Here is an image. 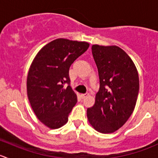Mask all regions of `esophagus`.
<instances>
[{"label":"esophagus","instance_id":"1","mask_svg":"<svg viewBox=\"0 0 158 158\" xmlns=\"http://www.w3.org/2000/svg\"><path fill=\"white\" fill-rule=\"evenodd\" d=\"M88 96H89V93H85V94H82V95H81V98H85Z\"/></svg>","mask_w":158,"mask_h":158}]
</instances>
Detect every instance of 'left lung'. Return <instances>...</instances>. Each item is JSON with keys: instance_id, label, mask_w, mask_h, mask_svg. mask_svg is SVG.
<instances>
[{"instance_id": "obj_1", "label": "left lung", "mask_w": 158, "mask_h": 158, "mask_svg": "<svg viewBox=\"0 0 158 158\" xmlns=\"http://www.w3.org/2000/svg\"><path fill=\"white\" fill-rule=\"evenodd\" d=\"M92 52L100 86L95 105L87 109V117L96 131L112 133L123 126L135 109L139 91L138 71L118 47L93 45Z\"/></svg>"}]
</instances>
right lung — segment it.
<instances>
[{"label": "right lung", "instance_id": "obj_1", "mask_svg": "<svg viewBox=\"0 0 158 158\" xmlns=\"http://www.w3.org/2000/svg\"><path fill=\"white\" fill-rule=\"evenodd\" d=\"M89 47L86 42L55 40L39 51L30 66L27 81L28 99L38 119L49 128L64 125L77 102L70 86L69 70Z\"/></svg>", "mask_w": 158, "mask_h": 158}]
</instances>
